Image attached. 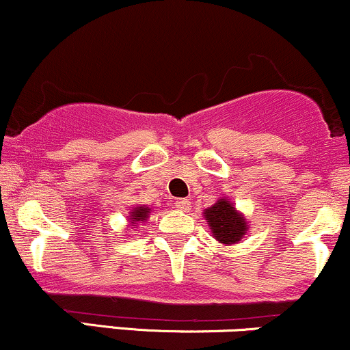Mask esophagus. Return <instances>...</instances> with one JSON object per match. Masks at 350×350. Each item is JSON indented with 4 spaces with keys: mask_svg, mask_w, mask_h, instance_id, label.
Instances as JSON below:
<instances>
[{
    "mask_svg": "<svg viewBox=\"0 0 350 350\" xmlns=\"http://www.w3.org/2000/svg\"><path fill=\"white\" fill-rule=\"evenodd\" d=\"M174 204H176V207L180 208V211H184V212L191 211V200L189 199H176Z\"/></svg>",
    "mask_w": 350,
    "mask_h": 350,
    "instance_id": "obj_1",
    "label": "esophagus"
}]
</instances>
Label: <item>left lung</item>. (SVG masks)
I'll return each mask as SVG.
<instances>
[{
    "label": "left lung",
    "mask_w": 350,
    "mask_h": 350,
    "mask_svg": "<svg viewBox=\"0 0 350 350\" xmlns=\"http://www.w3.org/2000/svg\"><path fill=\"white\" fill-rule=\"evenodd\" d=\"M206 220L212 228L215 240H219L220 243H237L247 232V220L226 199L217 200V204L207 208Z\"/></svg>",
    "instance_id": "1"
}]
</instances>
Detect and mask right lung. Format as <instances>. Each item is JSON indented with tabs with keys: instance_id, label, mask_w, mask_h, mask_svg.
Masks as SVG:
<instances>
[{
	"instance_id": "add662e5",
	"label": "right lung",
	"mask_w": 350,
	"mask_h": 350,
	"mask_svg": "<svg viewBox=\"0 0 350 350\" xmlns=\"http://www.w3.org/2000/svg\"><path fill=\"white\" fill-rule=\"evenodd\" d=\"M148 212H150V208L148 207H136L133 212H131V222H138V220H142V222H144L148 217Z\"/></svg>"
}]
</instances>
